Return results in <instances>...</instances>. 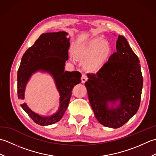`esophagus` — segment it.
<instances>
[{
    "mask_svg": "<svg viewBox=\"0 0 156 156\" xmlns=\"http://www.w3.org/2000/svg\"><path fill=\"white\" fill-rule=\"evenodd\" d=\"M87 79H88L87 76L84 74H82V78H81V81H82V83H84V82L87 80Z\"/></svg>",
    "mask_w": 156,
    "mask_h": 156,
    "instance_id": "34e87169",
    "label": "esophagus"
}]
</instances>
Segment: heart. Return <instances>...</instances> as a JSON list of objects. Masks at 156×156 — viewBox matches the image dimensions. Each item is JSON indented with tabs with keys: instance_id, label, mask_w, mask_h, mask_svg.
I'll return each mask as SVG.
<instances>
[{
	"instance_id": "obj_1",
	"label": "heart",
	"mask_w": 156,
	"mask_h": 156,
	"mask_svg": "<svg viewBox=\"0 0 156 156\" xmlns=\"http://www.w3.org/2000/svg\"><path fill=\"white\" fill-rule=\"evenodd\" d=\"M112 52L111 44L99 38L92 39L76 49V57L86 61V68L95 71L100 69L108 61Z\"/></svg>"
}]
</instances>
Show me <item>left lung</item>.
<instances>
[{"label": "left lung", "instance_id": "1", "mask_svg": "<svg viewBox=\"0 0 156 156\" xmlns=\"http://www.w3.org/2000/svg\"><path fill=\"white\" fill-rule=\"evenodd\" d=\"M116 49L97 73L87 74L85 82L96 118L102 125L114 129L136 113L143 87L140 60L123 36L119 35Z\"/></svg>", "mask_w": 156, "mask_h": 156}]
</instances>
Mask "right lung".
<instances>
[{
  "label": "right lung",
  "instance_id": "1",
  "mask_svg": "<svg viewBox=\"0 0 156 156\" xmlns=\"http://www.w3.org/2000/svg\"><path fill=\"white\" fill-rule=\"evenodd\" d=\"M67 35L68 33L65 31L41 35L34 45L23 54L18 69L17 94L19 99L25 98L26 85L33 74L38 71L46 72L53 76L60 95L58 111L48 117L35 113L25 102L21 105L32 120L39 125H52L60 120L68 108L73 88L81 82L80 72L64 71L70 44Z\"/></svg>",
  "mask_w": 156,
  "mask_h": 156
}]
</instances>
